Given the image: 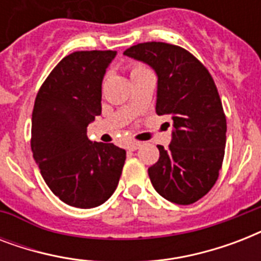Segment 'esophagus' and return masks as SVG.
<instances>
[{
    "mask_svg": "<svg viewBox=\"0 0 261 261\" xmlns=\"http://www.w3.org/2000/svg\"><path fill=\"white\" fill-rule=\"evenodd\" d=\"M141 147V142H131L128 143V146H127V149L130 151H134L137 150V149H139Z\"/></svg>",
    "mask_w": 261,
    "mask_h": 261,
    "instance_id": "34e87169",
    "label": "esophagus"
}]
</instances>
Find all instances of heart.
<instances>
[{"instance_id": "obj_1", "label": "heart", "mask_w": 261, "mask_h": 261, "mask_svg": "<svg viewBox=\"0 0 261 261\" xmlns=\"http://www.w3.org/2000/svg\"><path fill=\"white\" fill-rule=\"evenodd\" d=\"M145 69H147V67H145L143 65H141V63H134V65H131V66H130V73L133 74V73H137V71L145 70Z\"/></svg>"}]
</instances>
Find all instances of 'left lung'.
<instances>
[{
	"label": "left lung",
	"instance_id": "8db88e82",
	"mask_svg": "<svg viewBox=\"0 0 261 261\" xmlns=\"http://www.w3.org/2000/svg\"><path fill=\"white\" fill-rule=\"evenodd\" d=\"M124 55L147 63L159 77L157 115H169L174 130L167 149L147 172L154 190L177 204H192L214 187L226 145V116L211 74L182 47L139 43Z\"/></svg>",
	"mask_w": 261,
	"mask_h": 261
}]
</instances>
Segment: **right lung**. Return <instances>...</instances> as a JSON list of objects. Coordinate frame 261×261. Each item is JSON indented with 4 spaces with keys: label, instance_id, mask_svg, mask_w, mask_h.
<instances>
[{
    "label": "right lung",
    "instance_id": "add662e5",
    "mask_svg": "<svg viewBox=\"0 0 261 261\" xmlns=\"http://www.w3.org/2000/svg\"><path fill=\"white\" fill-rule=\"evenodd\" d=\"M116 51H75L53 69L35 98L31 149L53 194L92 208L118 187L126 150L92 142L87 128L101 114V83Z\"/></svg>",
    "mask_w": 261,
    "mask_h": 261
}]
</instances>
